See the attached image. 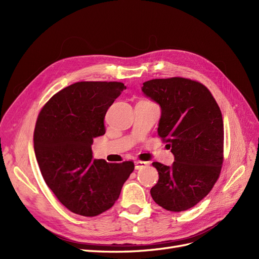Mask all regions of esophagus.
Instances as JSON below:
<instances>
[{"mask_svg":"<svg viewBox=\"0 0 259 259\" xmlns=\"http://www.w3.org/2000/svg\"><path fill=\"white\" fill-rule=\"evenodd\" d=\"M148 162H145V161H135V168L136 169H140L143 167H146L148 166Z\"/></svg>","mask_w":259,"mask_h":259,"instance_id":"esophagus-1","label":"esophagus"}]
</instances>
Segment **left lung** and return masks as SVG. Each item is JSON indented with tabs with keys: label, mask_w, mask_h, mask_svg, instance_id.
<instances>
[{
	"label": "left lung",
	"mask_w": 259,
	"mask_h": 259,
	"mask_svg": "<svg viewBox=\"0 0 259 259\" xmlns=\"http://www.w3.org/2000/svg\"><path fill=\"white\" fill-rule=\"evenodd\" d=\"M142 91L161 107L158 135L168 143L175 160L170 166L152 163L159 180L151 197L170 211L191 208L209 193L221 174V109L204 85L184 77L147 81Z\"/></svg>",
	"instance_id": "left-lung-1"
}]
</instances>
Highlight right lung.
I'll list each match as a JSON object with an SVG mask.
<instances>
[{"label": "right lung", "mask_w": 259, "mask_h": 259, "mask_svg": "<svg viewBox=\"0 0 259 259\" xmlns=\"http://www.w3.org/2000/svg\"><path fill=\"white\" fill-rule=\"evenodd\" d=\"M126 89L120 82H77L54 95L37 116L33 142L46 185L72 213L93 217L119 199L134 163L93 159V138L106 133L105 115Z\"/></svg>", "instance_id": "right-lung-1"}]
</instances>
